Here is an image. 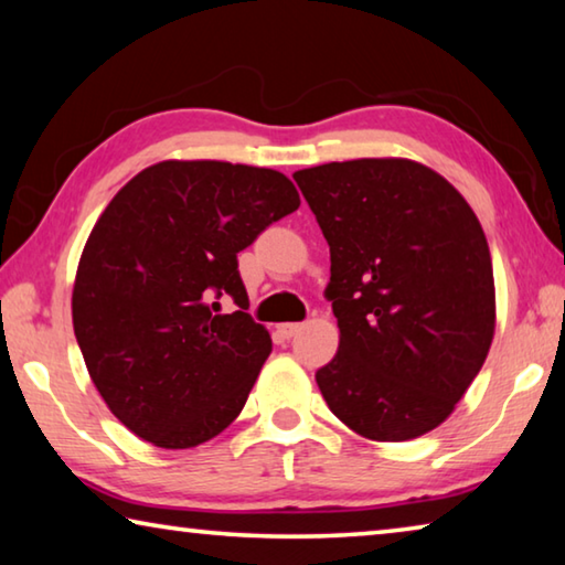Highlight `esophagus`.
I'll return each instance as SVG.
<instances>
[{"label":"esophagus","mask_w":565,"mask_h":565,"mask_svg":"<svg viewBox=\"0 0 565 565\" xmlns=\"http://www.w3.org/2000/svg\"><path fill=\"white\" fill-rule=\"evenodd\" d=\"M279 331H281L284 339H291V337H296V333L301 331V323H281Z\"/></svg>","instance_id":"esophagus-1"}]
</instances>
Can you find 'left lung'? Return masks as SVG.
Returning <instances> with one entry per match:
<instances>
[{"mask_svg": "<svg viewBox=\"0 0 565 565\" xmlns=\"http://www.w3.org/2000/svg\"><path fill=\"white\" fill-rule=\"evenodd\" d=\"M329 242L339 351L317 371L333 416L371 441H408L451 416L489 356V242L466 199L408 159L294 174Z\"/></svg>", "mask_w": 565, "mask_h": 565, "instance_id": "left-lung-1", "label": "left lung"}]
</instances>
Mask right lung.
I'll return each mask as SVG.
<instances>
[{
    "mask_svg": "<svg viewBox=\"0 0 565 565\" xmlns=\"http://www.w3.org/2000/svg\"><path fill=\"white\" fill-rule=\"evenodd\" d=\"M299 204L274 169L159 161L104 209L76 269L72 319L94 386L129 431L191 448L242 414L271 337L246 313L236 254ZM224 295L232 315L221 313Z\"/></svg>",
    "mask_w": 565,
    "mask_h": 565,
    "instance_id": "obj_1",
    "label": "right lung"
}]
</instances>
